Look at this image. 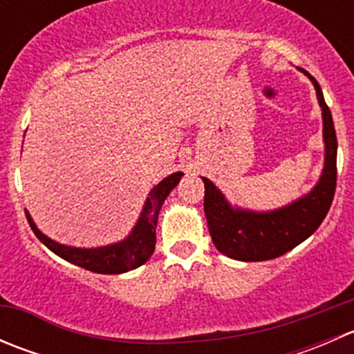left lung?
I'll use <instances>...</instances> for the list:
<instances>
[{"mask_svg":"<svg viewBox=\"0 0 354 354\" xmlns=\"http://www.w3.org/2000/svg\"><path fill=\"white\" fill-rule=\"evenodd\" d=\"M315 85L317 99L322 108L326 162L322 176L310 194L292 203L269 212L233 209L219 188L207 178L203 210L214 245L226 257L241 262H260L284 255L306 238L312 236L326 219L335 194L337 180V138L329 106L326 104L319 82L306 70L298 68Z\"/></svg>","mask_w":354,"mask_h":354,"instance_id":"8db88e82","label":"left lung"}]
</instances>
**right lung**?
<instances>
[{"mask_svg": "<svg viewBox=\"0 0 354 354\" xmlns=\"http://www.w3.org/2000/svg\"><path fill=\"white\" fill-rule=\"evenodd\" d=\"M181 176H183V173L178 171V173H173L167 178H164L159 185H156L151 194H149V198L145 200L144 210H142L140 217H138L131 233L123 241H118V243L108 246L75 248V246L56 243V241H53L51 238H48L37 230V226H35V223L32 221L30 214L27 210H25V216H27V221L30 224L32 231L35 233V236L48 246L53 253L65 259L66 262H71L75 266L82 267V269L92 270V272L97 274H123L140 267L154 253L156 226L159 210L162 207L164 200L171 194V190L180 183Z\"/></svg>", "mask_w": 354, "mask_h": 354, "instance_id": "1", "label": "right lung"}]
</instances>
